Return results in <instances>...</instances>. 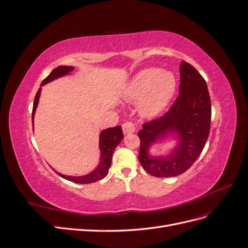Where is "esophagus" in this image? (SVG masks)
I'll list each match as a JSON object with an SVG mask.
<instances>
[{
    "label": "esophagus",
    "instance_id": "34e87169",
    "mask_svg": "<svg viewBox=\"0 0 248 248\" xmlns=\"http://www.w3.org/2000/svg\"><path fill=\"white\" fill-rule=\"evenodd\" d=\"M122 128H123V132L125 134H128V133H132L136 131V125H134L132 122H125L122 125Z\"/></svg>",
    "mask_w": 248,
    "mask_h": 248
}]
</instances>
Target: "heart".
Listing matches in <instances>:
<instances>
[{
  "instance_id": "obj_1",
  "label": "heart",
  "mask_w": 248,
  "mask_h": 248,
  "mask_svg": "<svg viewBox=\"0 0 248 248\" xmlns=\"http://www.w3.org/2000/svg\"><path fill=\"white\" fill-rule=\"evenodd\" d=\"M176 89V78L170 72L151 68L140 72L124 91V97L132 102L142 99L140 111L153 117L168 106Z\"/></svg>"
}]
</instances>
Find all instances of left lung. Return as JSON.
I'll list each match as a JSON object with an SVG mask.
<instances>
[{"mask_svg":"<svg viewBox=\"0 0 248 248\" xmlns=\"http://www.w3.org/2000/svg\"><path fill=\"white\" fill-rule=\"evenodd\" d=\"M211 124V99L206 80L192 65L180 64L179 95L162 116L147 121L139 132V160L148 174L175 177L183 174L198 159L204 149ZM167 131L180 134V145L168 159L147 155L149 144Z\"/></svg>","mask_w":248,"mask_h":248,"instance_id":"obj_1","label":"left lung"}]
</instances>
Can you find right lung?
<instances>
[{
  "label": "right lung",
  "instance_id": "1",
  "mask_svg": "<svg viewBox=\"0 0 248 248\" xmlns=\"http://www.w3.org/2000/svg\"><path fill=\"white\" fill-rule=\"evenodd\" d=\"M73 69L74 68L72 66L57 67V68H55L49 73V76L47 78H46L42 80L41 86L46 84V82L54 80L57 78L65 76V74L71 72ZM40 91H41V89H39L35 95L33 110H32V121L34 119V114H35V109L37 108V104H38ZM122 139H123V131H122V127L120 125H118L116 127H112V128L103 130L100 134L101 157H100V163L98 167H97L92 172H90V174H88L86 176H81V177L64 176V175L59 174V172H57V174L61 176L62 178L68 180V181L78 183V184H89V183H94L96 181H99V180L103 179L108 174V169L110 168V164H111L112 153H114L116 147L119 145V142L122 140Z\"/></svg>",
  "mask_w": 248,
  "mask_h": 248
}]
</instances>
